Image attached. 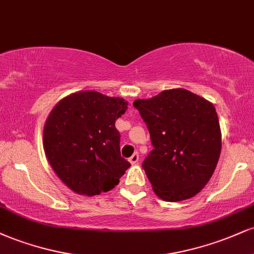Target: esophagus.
Instances as JSON below:
<instances>
[{"label": "esophagus", "instance_id": "1", "mask_svg": "<svg viewBox=\"0 0 254 254\" xmlns=\"http://www.w3.org/2000/svg\"><path fill=\"white\" fill-rule=\"evenodd\" d=\"M138 159H139L138 153H135V154H132V155H131V157L129 159V161L132 165H135V164H137V162H138Z\"/></svg>", "mask_w": 254, "mask_h": 254}]
</instances>
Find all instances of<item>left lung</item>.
Returning a JSON list of instances; mask_svg holds the SVG:
<instances>
[{"mask_svg": "<svg viewBox=\"0 0 254 254\" xmlns=\"http://www.w3.org/2000/svg\"><path fill=\"white\" fill-rule=\"evenodd\" d=\"M133 106L147 124L154 149L142 167L156 196L180 202L202 191L222 147L214 105L188 89L162 90Z\"/></svg>", "mask_w": 254, "mask_h": 254, "instance_id": "8db88e82", "label": "left lung"}]
</instances>
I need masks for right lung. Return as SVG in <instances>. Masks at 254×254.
Segmentation results:
<instances>
[{
  "label": "right lung",
  "mask_w": 254,
  "mask_h": 254,
  "mask_svg": "<svg viewBox=\"0 0 254 254\" xmlns=\"http://www.w3.org/2000/svg\"><path fill=\"white\" fill-rule=\"evenodd\" d=\"M127 110L123 98L80 90L63 98L46 118L43 145L49 164L75 193L112 190L130 167L121 156L116 121Z\"/></svg>",
  "instance_id": "add662e5"
}]
</instances>
